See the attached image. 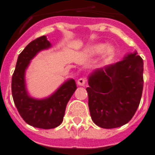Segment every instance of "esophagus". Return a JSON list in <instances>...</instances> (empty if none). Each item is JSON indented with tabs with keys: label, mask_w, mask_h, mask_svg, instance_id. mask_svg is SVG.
Listing matches in <instances>:
<instances>
[{
	"label": "esophagus",
	"mask_w": 155,
	"mask_h": 155,
	"mask_svg": "<svg viewBox=\"0 0 155 155\" xmlns=\"http://www.w3.org/2000/svg\"><path fill=\"white\" fill-rule=\"evenodd\" d=\"M78 85L80 86H84L85 84H86V79L85 78H80L77 81Z\"/></svg>",
	"instance_id": "esophagus-1"
}]
</instances>
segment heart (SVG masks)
Instances as JSON below:
<instances>
[{
	"instance_id": "b5f03b06",
	"label": "heart",
	"mask_w": 155,
	"mask_h": 155,
	"mask_svg": "<svg viewBox=\"0 0 155 155\" xmlns=\"http://www.w3.org/2000/svg\"><path fill=\"white\" fill-rule=\"evenodd\" d=\"M115 48L105 42H97L88 45L83 50V55L86 58H93L102 54L101 63L105 65L113 60L115 56Z\"/></svg>"
}]
</instances>
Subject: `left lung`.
Wrapping results in <instances>:
<instances>
[{"label": "left lung", "instance_id": "8db88e82", "mask_svg": "<svg viewBox=\"0 0 155 155\" xmlns=\"http://www.w3.org/2000/svg\"><path fill=\"white\" fill-rule=\"evenodd\" d=\"M88 107L93 122L104 129L127 124L143 89V60L135 51L121 61L97 68L87 77Z\"/></svg>", "mask_w": 155, "mask_h": 155}]
</instances>
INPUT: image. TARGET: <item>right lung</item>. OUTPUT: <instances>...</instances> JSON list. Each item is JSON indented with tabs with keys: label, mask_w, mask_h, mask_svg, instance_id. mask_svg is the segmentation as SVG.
Masks as SVG:
<instances>
[{
	"label": "right lung",
	"mask_w": 155,
	"mask_h": 155,
	"mask_svg": "<svg viewBox=\"0 0 155 155\" xmlns=\"http://www.w3.org/2000/svg\"><path fill=\"white\" fill-rule=\"evenodd\" d=\"M51 47V43L47 36L30 42L18 56L12 77V95L21 117L28 125L44 130L61 125L66 106L77 88L75 80L68 79L49 97L38 99L30 95L25 82V71L38 54Z\"/></svg>",
	"instance_id": "1"
}]
</instances>
